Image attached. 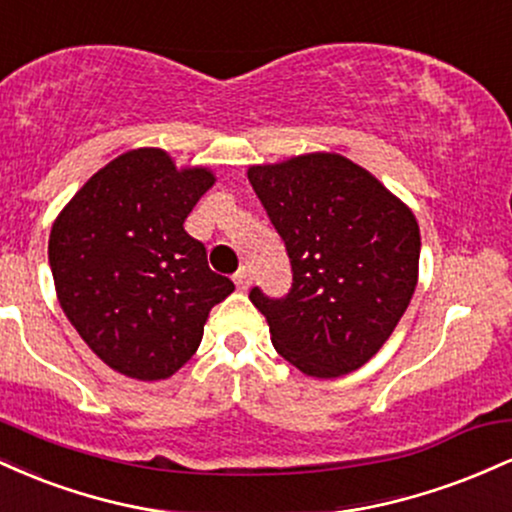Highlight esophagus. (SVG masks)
I'll use <instances>...</instances> for the list:
<instances>
[{
    "label": "esophagus",
    "instance_id": "esophagus-1",
    "mask_svg": "<svg viewBox=\"0 0 512 512\" xmlns=\"http://www.w3.org/2000/svg\"><path fill=\"white\" fill-rule=\"evenodd\" d=\"M233 281H236V286L240 291H248L250 284H252V272L250 267H240L236 274H233Z\"/></svg>",
    "mask_w": 512,
    "mask_h": 512
}]
</instances>
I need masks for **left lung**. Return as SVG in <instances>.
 <instances>
[{"label": "left lung", "mask_w": 512, "mask_h": 512, "mask_svg": "<svg viewBox=\"0 0 512 512\" xmlns=\"http://www.w3.org/2000/svg\"><path fill=\"white\" fill-rule=\"evenodd\" d=\"M248 180L284 240L293 284L250 301L272 344L313 378L361 368L395 332L419 279V223L366 168L339 154L252 166Z\"/></svg>", "instance_id": "left-lung-1"}]
</instances>
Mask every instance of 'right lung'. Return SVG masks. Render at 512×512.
Masks as SVG:
<instances>
[{"label":"right lung","mask_w":512,"mask_h":512,"mask_svg":"<svg viewBox=\"0 0 512 512\" xmlns=\"http://www.w3.org/2000/svg\"><path fill=\"white\" fill-rule=\"evenodd\" d=\"M214 180L207 168L178 170L161 149H134L98 170L52 223L64 315L127 378L163 380L185 366L209 310L236 289L182 226Z\"/></svg>","instance_id":"1"}]
</instances>
